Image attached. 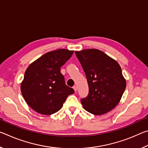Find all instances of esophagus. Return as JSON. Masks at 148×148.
<instances>
[{"instance_id":"34e87169","label":"esophagus","mask_w":148,"mask_h":148,"mask_svg":"<svg viewBox=\"0 0 148 148\" xmlns=\"http://www.w3.org/2000/svg\"><path fill=\"white\" fill-rule=\"evenodd\" d=\"M73 89H74L75 92H76V91H77V86H74V87H73Z\"/></svg>"}]
</instances>
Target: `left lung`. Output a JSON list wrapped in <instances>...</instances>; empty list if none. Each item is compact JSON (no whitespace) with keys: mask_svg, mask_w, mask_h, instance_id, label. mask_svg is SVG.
Returning a JSON list of instances; mask_svg holds the SVG:
<instances>
[{"mask_svg":"<svg viewBox=\"0 0 148 148\" xmlns=\"http://www.w3.org/2000/svg\"><path fill=\"white\" fill-rule=\"evenodd\" d=\"M75 53L89 86L88 95L81 99L84 109L94 115L110 112L119 103L126 88V81L119 64L97 49H86Z\"/></svg>","mask_w":148,"mask_h":148,"instance_id":"obj_1","label":"left lung"}]
</instances>
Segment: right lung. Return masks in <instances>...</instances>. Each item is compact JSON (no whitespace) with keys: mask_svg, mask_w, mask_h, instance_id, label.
Masks as SVG:
<instances>
[{"mask_svg":"<svg viewBox=\"0 0 148 148\" xmlns=\"http://www.w3.org/2000/svg\"><path fill=\"white\" fill-rule=\"evenodd\" d=\"M74 51L59 49L47 52L29 65L21 84L25 101L34 111L43 115L56 113L74 90L65 84L61 67Z\"/></svg>","mask_w":148,"mask_h":148,"instance_id":"1","label":"right lung"}]
</instances>
